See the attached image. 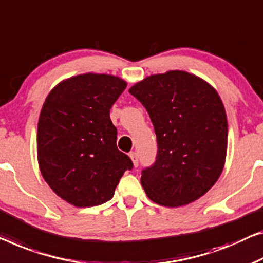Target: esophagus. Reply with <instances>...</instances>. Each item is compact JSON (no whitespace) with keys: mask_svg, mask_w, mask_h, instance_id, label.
<instances>
[{"mask_svg":"<svg viewBox=\"0 0 263 263\" xmlns=\"http://www.w3.org/2000/svg\"><path fill=\"white\" fill-rule=\"evenodd\" d=\"M130 158H131V160H132L133 165H135V166L138 165V155H137V152H131V154H130Z\"/></svg>","mask_w":263,"mask_h":263,"instance_id":"34e87169","label":"esophagus"}]
</instances>
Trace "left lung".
<instances>
[{
  "label": "left lung",
  "instance_id": "left-lung-1",
  "mask_svg": "<svg viewBox=\"0 0 263 263\" xmlns=\"http://www.w3.org/2000/svg\"><path fill=\"white\" fill-rule=\"evenodd\" d=\"M150 116L156 162L142 171L147 197L159 205L189 204L222 174L228 144L223 103L213 86L184 70L155 74L130 88Z\"/></svg>",
  "mask_w": 263,
  "mask_h": 263
}]
</instances>
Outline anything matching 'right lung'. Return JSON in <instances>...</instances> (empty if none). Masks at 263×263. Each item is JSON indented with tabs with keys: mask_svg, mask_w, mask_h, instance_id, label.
Listing matches in <instances>:
<instances>
[{
	"mask_svg": "<svg viewBox=\"0 0 263 263\" xmlns=\"http://www.w3.org/2000/svg\"><path fill=\"white\" fill-rule=\"evenodd\" d=\"M126 82L86 73L61 81L46 98L37 124V160L59 197L79 208L109 201L121 176L133 167L117 147L109 108Z\"/></svg>",
	"mask_w": 263,
	"mask_h": 263,
	"instance_id": "obj_1",
	"label": "right lung"
}]
</instances>
